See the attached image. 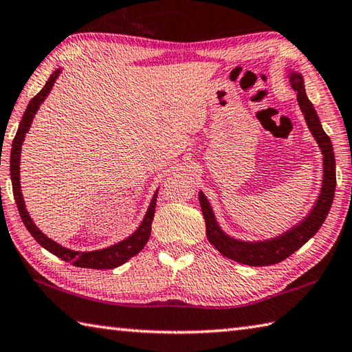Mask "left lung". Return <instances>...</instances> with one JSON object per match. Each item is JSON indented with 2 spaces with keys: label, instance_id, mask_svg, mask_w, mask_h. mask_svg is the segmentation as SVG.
<instances>
[{
  "label": "left lung",
  "instance_id": "left-lung-1",
  "mask_svg": "<svg viewBox=\"0 0 352 352\" xmlns=\"http://www.w3.org/2000/svg\"><path fill=\"white\" fill-rule=\"evenodd\" d=\"M289 82L294 91H297V101L300 109H302L306 124H308L312 135L317 140L318 146H320L323 154V184L320 195L317 198V203L314 208L298 225L294 226L289 231L278 235L276 239L265 240V241H240L232 237H229L221 231L220 226L217 225L215 217L212 212V208L204 197L203 192L198 194V200H200L201 212L204 217V223H206V237L210 245H214L215 249L221 255L231 258L234 261H239L243 265L249 266H270L280 263V261L289 257L297 249L302 248L306 241H308L312 235H316L318 229L322 228L323 221L327 220L329 214L332 200H334L336 192V158L334 151H332V144L329 137L322 129L320 120L317 117V112L312 106L311 101L306 97L303 76L297 72L289 74Z\"/></svg>",
  "mask_w": 352,
  "mask_h": 352
}]
</instances>
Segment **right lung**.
Returning a JSON list of instances; mask_svg holds the SVG:
<instances>
[{"mask_svg": "<svg viewBox=\"0 0 352 352\" xmlns=\"http://www.w3.org/2000/svg\"><path fill=\"white\" fill-rule=\"evenodd\" d=\"M61 74L60 69H56L55 72L49 76V80L44 87L38 92L34 98L30 100V103L25 109L23 120L20 126H18L16 135L12 142V151H10V180H12V188H14V197L18 206V212L21 215V220L24 223V226L28 228V231L32 234L40 245L47 249L49 252H52L56 257L69 261L74 266L78 267H89V270H113L120 265L126 263L127 260L133 255H137L142 249L144 248L146 243L149 240L151 235V226H152V220H154V214H155V204H157V192L152 197V201L149 204L148 212H146L144 219L142 221V225L133 232L131 237H127L126 240L117 243V245L100 249V251H92V252H78V251H70V249L58 245L54 240H50L46 237L40 229L36 228V225L32 221L30 215L25 209V204L23 200V194H21V184H20V155H21V144L24 142V135L28 133L29 127L32 124V120H34L35 113L38 111V107L44 101V98L47 97L50 89H52L55 80L58 78V75Z\"/></svg>", "mask_w": 352, "mask_h": 352, "instance_id": "1", "label": "right lung"}]
</instances>
